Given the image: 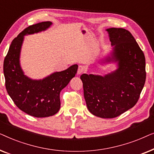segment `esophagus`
<instances>
[{
  "label": "esophagus",
  "instance_id": "34e87169",
  "mask_svg": "<svg viewBox=\"0 0 154 154\" xmlns=\"http://www.w3.org/2000/svg\"><path fill=\"white\" fill-rule=\"evenodd\" d=\"M83 71H84V68L83 67V66H79V68H78V71H77L78 75H80V74H81V73H83Z\"/></svg>",
  "mask_w": 154,
  "mask_h": 154
}]
</instances>
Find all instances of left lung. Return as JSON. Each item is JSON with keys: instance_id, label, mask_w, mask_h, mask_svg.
<instances>
[{"instance_id": "obj_1", "label": "left lung", "mask_w": 154, "mask_h": 154, "mask_svg": "<svg viewBox=\"0 0 154 154\" xmlns=\"http://www.w3.org/2000/svg\"><path fill=\"white\" fill-rule=\"evenodd\" d=\"M113 51L106 62H117L118 68L104 76L81 75L84 97L90 112L103 119L121 115L137 104L146 81L144 52L129 31L106 29Z\"/></svg>"}]
</instances>
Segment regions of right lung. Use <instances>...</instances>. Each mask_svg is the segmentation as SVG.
<instances>
[{
	"label": "right lung",
	"instance_id": "1",
	"mask_svg": "<svg viewBox=\"0 0 154 154\" xmlns=\"http://www.w3.org/2000/svg\"><path fill=\"white\" fill-rule=\"evenodd\" d=\"M52 24L43 22L24 29L12 41L3 62L7 92L20 110L37 118L53 116L60 109V94L77 72L78 65L55 72L43 80H31L24 75L20 65V54L24 35L44 31Z\"/></svg>",
	"mask_w": 154,
	"mask_h": 154
}]
</instances>
